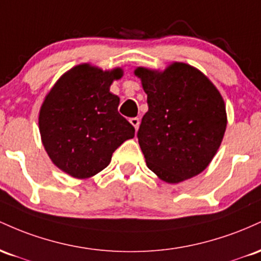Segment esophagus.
Masks as SVG:
<instances>
[{
  "label": "esophagus",
  "mask_w": 261,
  "mask_h": 261,
  "mask_svg": "<svg viewBox=\"0 0 261 261\" xmlns=\"http://www.w3.org/2000/svg\"><path fill=\"white\" fill-rule=\"evenodd\" d=\"M129 122L132 123V125H133V127L136 128V130L138 129V128H139V123H140L138 117H133V118L129 119Z\"/></svg>",
  "instance_id": "1"
}]
</instances>
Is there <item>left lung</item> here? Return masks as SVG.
<instances>
[{"label":"left lung","instance_id":"left-lung-1","mask_svg":"<svg viewBox=\"0 0 261 261\" xmlns=\"http://www.w3.org/2000/svg\"><path fill=\"white\" fill-rule=\"evenodd\" d=\"M136 75L148 95L149 110L137 134L148 168L169 184L198 175L217 153L227 127L221 93L182 63L163 72L138 67Z\"/></svg>","mask_w":261,"mask_h":261}]
</instances>
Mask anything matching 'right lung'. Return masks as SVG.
Wrapping results in <instances>:
<instances>
[{
	"label": "right lung",
	"mask_w": 261,
	"mask_h": 261,
	"mask_svg": "<svg viewBox=\"0 0 261 261\" xmlns=\"http://www.w3.org/2000/svg\"><path fill=\"white\" fill-rule=\"evenodd\" d=\"M121 69L102 71L84 64L59 79L39 113L42 142L51 162L76 178L91 177L108 166L113 151L134 137L119 115V97L110 92Z\"/></svg>",
	"instance_id": "obj_1"
}]
</instances>
